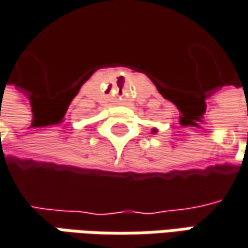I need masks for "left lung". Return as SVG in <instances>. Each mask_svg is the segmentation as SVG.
Here are the masks:
<instances>
[{
  "mask_svg": "<svg viewBox=\"0 0 248 248\" xmlns=\"http://www.w3.org/2000/svg\"><path fill=\"white\" fill-rule=\"evenodd\" d=\"M153 132H155V129H154V130H153Z\"/></svg>",
  "mask_w": 248,
  "mask_h": 248,
  "instance_id": "obj_1",
  "label": "left lung"
}]
</instances>
